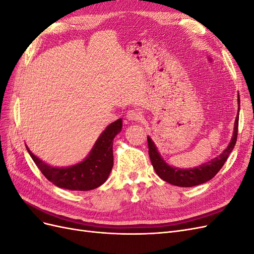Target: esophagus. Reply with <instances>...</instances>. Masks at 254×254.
Masks as SVG:
<instances>
[{"label":"esophagus","mask_w":254,"mask_h":254,"mask_svg":"<svg viewBox=\"0 0 254 254\" xmlns=\"http://www.w3.org/2000/svg\"><path fill=\"white\" fill-rule=\"evenodd\" d=\"M126 118L129 121H140V120H142V113L140 110L132 109V110H129L127 112Z\"/></svg>","instance_id":"esophagus-1"}]
</instances>
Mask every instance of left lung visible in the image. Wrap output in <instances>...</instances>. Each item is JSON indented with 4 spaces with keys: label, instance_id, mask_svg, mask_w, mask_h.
I'll list each match as a JSON object with an SVG mask.
<instances>
[{
    "label": "left lung",
    "instance_id": "8db88e82",
    "mask_svg": "<svg viewBox=\"0 0 254 254\" xmlns=\"http://www.w3.org/2000/svg\"><path fill=\"white\" fill-rule=\"evenodd\" d=\"M238 111L234 122V129L231 140H230L227 148L222 151L218 157L204 162L203 164L195 166L193 168H179L167 164L162 156L160 155L156 144L153 143L150 136H147L148 142V152L151 164L155 168V172L161 179L168 182L170 184L181 188H190L199 186L211 180L216 175L220 168L224 166L228 157L233 150L237 140V128H238V112H240V95H237Z\"/></svg>",
    "mask_w": 254,
    "mask_h": 254
}]
</instances>
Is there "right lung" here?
<instances>
[{
  "instance_id": "1",
  "label": "right lung",
  "mask_w": 254,
  "mask_h": 254,
  "mask_svg": "<svg viewBox=\"0 0 254 254\" xmlns=\"http://www.w3.org/2000/svg\"><path fill=\"white\" fill-rule=\"evenodd\" d=\"M123 122L119 119L98 136L89 155L81 162L66 167L53 166L35 156L26 146L34 162L49 181L58 188L71 190H90L106 182L113 167V139L122 131Z\"/></svg>"
}]
</instances>
